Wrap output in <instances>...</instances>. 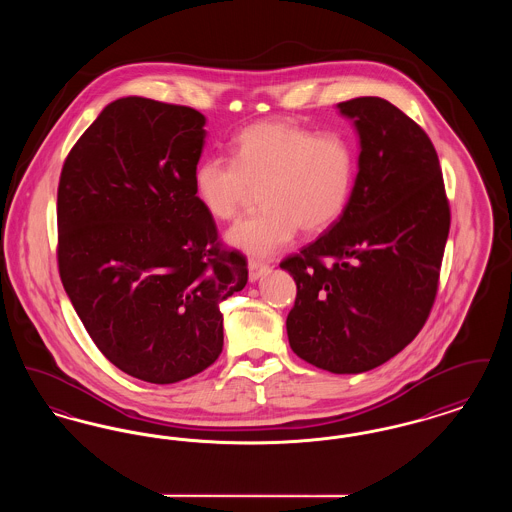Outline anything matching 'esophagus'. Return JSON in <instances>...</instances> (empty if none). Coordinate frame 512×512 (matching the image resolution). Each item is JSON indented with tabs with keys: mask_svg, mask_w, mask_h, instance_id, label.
Here are the masks:
<instances>
[{
	"mask_svg": "<svg viewBox=\"0 0 512 512\" xmlns=\"http://www.w3.org/2000/svg\"><path fill=\"white\" fill-rule=\"evenodd\" d=\"M268 270H270V267H268L267 263L251 259V261H249V280H251V282L259 280L261 276H265V274H267Z\"/></svg>",
	"mask_w": 512,
	"mask_h": 512,
	"instance_id": "obj_1",
	"label": "esophagus"
}]
</instances>
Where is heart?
<instances>
[{"mask_svg": "<svg viewBox=\"0 0 512 512\" xmlns=\"http://www.w3.org/2000/svg\"><path fill=\"white\" fill-rule=\"evenodd\" d=\"M357 155L336 132L317 134L297 122H255L232 142V161L209 157L194 171V192L217 220L234 219L255 190L263 209L226 234L228 244L267 257L297 230L326 232L340 220L353 192Z\"/></svg>", "mask_w": 512, "mask_h": 512, "instance_id": "obj_1", "label": "heart"}]
</instances>
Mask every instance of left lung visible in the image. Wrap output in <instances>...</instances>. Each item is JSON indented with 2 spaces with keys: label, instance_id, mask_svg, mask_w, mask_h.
Wrapping results in <instances>:
<instances>
[{
  "label": "left lung",
  "instance_id": "obj_1",
  "mask_svg": "<svg viewBox=\"0 0 512 512\" xmlns=\"http://www.w3.org/2000/svg\"><path fill=\"white\" fill-rule=\"evenodd\" d=\"M361 142L340 220L280 263L297 295L286 328L297 357L334 374L384 365L422 330L438 293L451 211L434 144L382 98L338 103Z\"/></svg>",
  "mask_w": 512,
  "mask_h": 512
}]
</instances>
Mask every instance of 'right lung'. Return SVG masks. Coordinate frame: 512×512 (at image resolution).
<instances>
[{
	"instance_id": "1",
	"label": "right lung",
	"mask_w": 512,
	"mask_h": 512,
	"mask_svg": "<svg viewBox=\"0 0 512 512\" xmlns=\"http://www.w3.org/2000/svg\"><path fill=\"white\" fill-rule=\"evenodd\" d=\"M205 117L155 99L109 103L65 159L57 265L99 351L149 384H174L219 359L220 303L247 284L194 192Z\"/></svg>"
}]
</instances>
